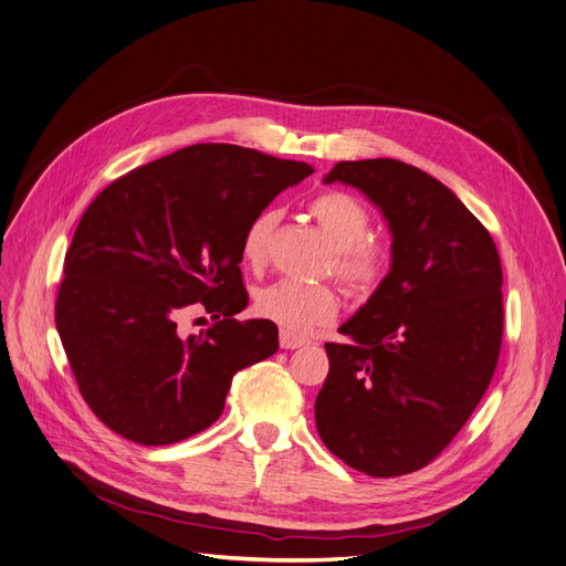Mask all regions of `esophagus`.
I'll return each mask as SVG.
<instances>
[{
	"mask_svg": "<svg viewBox=\"0 0 566 566\" xmlns=\"http://www.w3.org/2000/svg\"><path fill=\"white\" fill-rule=\"evenodd\" d=\"M279 343H281V347H283V349H298V347H304V345H306V340H304L302 336L290 334V331H281V338H279Z\"/></svg>",
	"mask_w": 566,
	"mask_h": 566,
	"instance_id": "esophagus-1",
	"label": "esophagus"
}]
</instances>
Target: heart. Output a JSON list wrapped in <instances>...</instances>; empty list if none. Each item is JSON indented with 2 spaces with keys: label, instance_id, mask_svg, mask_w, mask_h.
<instances>
[{
  "label": "heart",
  "instance_id": "1",
  "mask_svg": "<svg viewBox=\"0 0 566 566\" xmlns=\"http://www.w3.org/2000/svg\"><path fill=\"white\" fill-rule=\"evenodd\" d=\"M311 217L319 230L334 244V272L356 290H370L379 279L381 255L373 244H365L370 230L368 210L358 198L345 191H324L315 196ZM276 223V212H260L244 230L242 255L249 264L258 268L268 255L270 238ZM253 308L262 319L279 324L290 334H304L319 324H326L338 313V298L326 285L298 283L281 279L255 292Z\"/></svg>",
  "mask_w": 566,
  "mask_h": 566
}]
</instances>
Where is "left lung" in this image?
<instances>
[{
    "label": "left lung",
    "mask_w": 566,
    "mask_h": 566,
    "mask_svg": "<svg viewBox=\"0 0 566 566\" xmlns=\"http://www.w3.org/2000/svg\"><path fill=\"white\" fill-rule=\"evenodd\" d=\"M324 185L358 189L390 232V268L326 343L315 400L324 446L347 467L395 478L434 459L493 377L503 268L486 228L437 178L397 159L338 161Z\"/></svg>",
    "instance_id": "left-lung-1"
}]
</instances>
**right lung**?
I'll list each match as a JSON object with an SVG mask.
<instances>
[{
    "mask_svg": "<svg viewBox=\"0 0 566 566\" xmlns=\"http://www.w3.org/2000/svg\"><path fill=\"white\" fill-rule=\"evenodd\" d=\"M306 161L230 144H196L112 182L65 253L56 331L80 392L112 431L171 446L210 427L232 375L279 349L270 319H235L247 226L308 178ZM201 303L216 324L182 337Z\"/></svg>",
    "mask_w": 566,
    "mask_h": 566,
    "instance_id": "add662e5",
    "label": "right lung"
}]
</instances>
